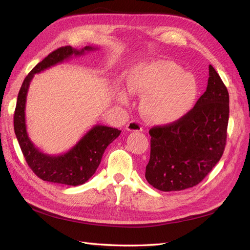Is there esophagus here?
<instances>
[{
	"mask_svg": "<svg viewBox=\"0 0 250 250\" xmlns=\"http://www.w3.org/2000/svg\"><path fill=\"white\" fill-rule=\"evenodd\" d=\"M126 130L128 131H142V126L138 121H130L128 124L126 125Z\"/></svg>",
	"mask_w": 250,
	"mask_h": 250,
	"instance_id": "1",
	"label": "esophagus"
}]
</instances>
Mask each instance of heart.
<instances>
[{"label":"heart","mask_w":250,"mask_h":250,"mask_svg":"<svg viewBox=\"0 0 250 250\" xmlns=\"http://www.w3.org/2000/svg\"><path fill=\"white\" fill-rule=\"evenodd\" d=\"M127 88L142 97L144 115L156 124L176 123L190 112L198 97L196 77L171 60L141 62L127 76ZM120 103L127 105L128 95L121 91Z\"/></svg>","instance_id":"1"}]
</instances>
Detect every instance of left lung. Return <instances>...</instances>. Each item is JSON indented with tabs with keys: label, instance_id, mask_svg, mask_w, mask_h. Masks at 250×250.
Here are the masks:
<instances>
[{
	"label": "left lung",
	"instance_id": "left-lung-1",
	"mask_svg": "<svg viewBox=\"0 0 250 250\" xmlns=\"http://www.w3.org/2000/svg\"><path fill=\"white\" fill-rule=\"evenodd\" d=\"M229 120V93L209 65L205 93L185 118L150 128V158L145 178L163 192L198 185L223 156Z\"/></svg>",
	"mask_w": 250,
	"mask_h": 250
}]
</instances>
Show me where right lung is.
<instances>
[{
  "label": "right lung",
  "mask_w": 250,
  "mask_h": 250,
  "mask_svg": "<svg viewBox=\"0 0 250 250\" xmlns=\"http://www.w3.org/2000/svg\"><path fill=\"white\" fill-rule=\"evenodd\" d=\"M94 50H97V47L84 46L82 50H76L71 46L57 48L30 71L24 79L18 94L14 115L16 137L28 167L44 181L74 187L87 182L99 167L107 146L121 133V130L112 127L94 125L71 149L62 155L43 153L36 147L28 137L25 122V105L29 83L34 75L55 64L63 62L72 56H82L86 52Z\"/></svg>",
  "instance_id": "add662e5"
}]
</instances>
